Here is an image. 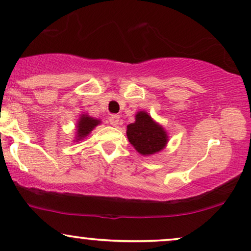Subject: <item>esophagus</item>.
<instances>
[{
  "label": "esophagus",
  "instance_id": "1",
  "mask_svg": "<svg viewBox=\"0 0 251 251\" xmlns=\"http://www.w3.org/2000/svg\"><path fill=\"white\" fill-rule=\"evenodd\" d=\"M119 121H120V116L119 115H112L111 118H109V123H111V125L114 126L119 125Z\"/></svg>",
  "mask_w": 251,
  "mask_h": 251
}]
</instances>
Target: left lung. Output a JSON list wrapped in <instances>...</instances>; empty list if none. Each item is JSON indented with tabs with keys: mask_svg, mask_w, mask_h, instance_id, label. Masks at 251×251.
<instances>
[{
	"mask_svg": "<svg viewBox=\"0 0 251 251\" xmlns=\"http://www.w3.org/2000/svg\"><path fill=\"white\" fill-rule=\"evenodd\" d=\"M126 136L130 144L143 155L160 152L168 140L162 126L154 122L146 112H139L135 123L126 126Z\"/></svg>",
	"mask_w": 251,
	"mask_h": 251,
	"instance_id": "1",
	"label": "left lung"
}]
</instances>
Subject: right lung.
I'll use <instances>...</instances> for the list:
<instances>
[{"mask_svg":"<svg viewBox=\"0 0 251 251\" xmlns=\"http://www.w3.org/2000/svg\"><path fill=\"white\" fill-rule=\"evenodd\" d=\"M100 121L99 120L92 119L90 116L87 115H82L80 121H78L77 125V140H80L82 138H84L85 136H88L90 131H92V129L95 128L96 126L99 125Z\"/></svg>","mask_w":251,"mask_h":251,"instance_id":"obj_1","label":"right lung"}]
</instances>
